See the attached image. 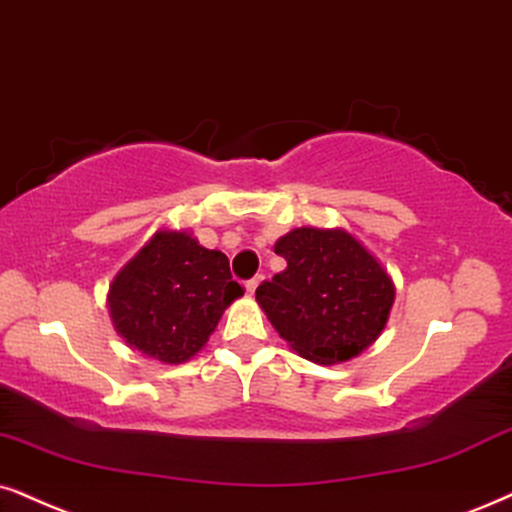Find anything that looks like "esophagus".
Here are the masks:
<instances>
[{"label": "esophagus", "instance_id": "obj_1", "mask_svg": "<svg viewBox=\"0 0 512 512\" xmlns=\"http://www.w3.org/2000/svg\"><path fill=\"white\" fill-rule=\"evenodd\" d=\"M260 281H262V278L255 276V278H250L248 283H245V290H248V295H255V290H257V286H260Z\"/></svg>", "mask_w": 512, "mask_h": 512}]
</instances>
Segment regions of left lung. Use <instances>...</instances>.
<instances>
[{
	"instance_id": "obj_1",
	"label": "left lung",
	"mask_w": 512,
	"mask_h": 512,
	"mask_svg": "<svg viewBox=\"0 0 512 512\" xmlns=\"http://www.w3.org/2000/svg\"><path fill=\"white\" fill-rule=\"evenodd\" d=\"M288 267L257 288V304L293 352L331 366L359 357L385 331L394 283L347 229L300 226L274 245Z\"/></svg>"
}]
</instances>
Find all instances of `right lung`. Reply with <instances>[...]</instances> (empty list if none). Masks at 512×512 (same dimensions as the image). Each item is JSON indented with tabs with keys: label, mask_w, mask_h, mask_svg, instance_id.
Instances as JSON below:
<instances>
[{
	"label": "right lung",
	"mask_w": 512,
	"mask_h": 512,
	"mask_svg": "<svg viewBox=\"0 0 512 512\" xmlns=\"http://www.w3.org/2000/svg\"><path fill=\"white\" fill-rule=\"evenodd\" d=\"M241 295L224 252L186 229H158L115 274L106 304L129 349L177 366L196 357Z\"/></svg>",
	"instance_id": "1"
}]
</instances>
